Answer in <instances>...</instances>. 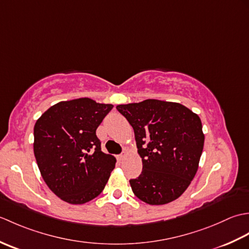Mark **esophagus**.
I'll return each mask as SVG.
<instances>
[{
    "mask_svg": "<svg viewBox=\"0 0 249 249\" xmlns=\"http://www.w3.org/2000/svg\"><path fill=\"white\" fill-rule=\"evenodd\" d=\"M118 157H119V160H123V158L125 157V153H122V154H120Z\"/></svg>",
    "mask_w": 249,
    "mask_h": 249,
    "instance_id": "1",
    "label": "esophagus"
}]
</instances>
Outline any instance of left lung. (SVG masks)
Here are the masks:
<instances>
[{"label":"left lung","instance_id":"left-lung-1","mask_svg":"<svg viewBox=\"0 0 249 249\" xmlns=\"http://www.w3.org/2000/svg\"><path fill=\"white\" fill-rule=\"evenodd\" d=\"M133 126L142 172L129 179L136 197L151 205L178 199L194 178L204 144L202 124L178 103L146 99L116 106Z\"/></svg>","mask_w":249,"mask_h":249}]
</instances>
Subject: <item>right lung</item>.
Returning a JSON list of instances; mask_svg holds the SVG:
<instances>
[{"label": "right lung", "instance_id": "right-lung-1", "mask_svg": "<svg viewBox=\"0 0 249 249\" xmlns=\"http://www.w3.org/2000/svg\"><path fill=\"white\" fill-rule=\"evenodd\" d=\"M112 105L89 98L52 106L34 126V155L44 181L71 204L96 198L115 167V158L102 151L96 129Z\"/></svg>", "mask_w": 249, "mask_h": 249}]
</instances>
